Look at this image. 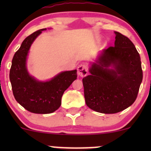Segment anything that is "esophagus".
Wrapping results in <instances>:
<instances>
[{"label": "esophagus", "mask_w": 151, "mask_h": 151, "mask_svg": "<svg viewBox=\"0 0 151 151\" xmlns=\"http://www.w3.org/2000/svg\"><path fill=\"white\" fill-rule=\"evenodd\" d=\"M77 73L80 77H85L88 74V69L85 64H81L77 67Z\"/></svg>", "instance_id": "1"}]
</instances>
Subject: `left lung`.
<instances>
[{
  "label": "left lung",
  "mask_w": 151,
  "mask_h": 151,
  "mask_svg": "<svg viewBox=\"0 0 151 151\" xmlns=\"http://www.w3.org/2000/svg\"><path fill=\"white\" fill-rule=\"evenodd\" d=\"M114 46L104 50L91 74L83 78L86 104L102 114H115L136 101L143 79L139 53L126 36L115 32ZM112 65L114 69L108 67Z\"/></svg>",
  "instance_id": "1"
}]
</instances>
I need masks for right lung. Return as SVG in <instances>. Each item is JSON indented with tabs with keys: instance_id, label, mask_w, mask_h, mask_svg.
Masks as SVG:
<instances>
[{
	"instance_id": "1",
	"label": "right lung",
	"mask_w": 151,
	"mask_h": 151,
	"mask_svg": "<svg viewBox=\"0 0 151 151\" xmlns=\"http://www.w3.org/2000/svg\"><path fill=\"white\" fill-rule=\"evenodd\" d=\"M46 28L27 36L15 53L10 70L12 90L17 101L26 110L35 114H50L61 106L62 96L77 79V70L59 74L49 81H38L30 77L26 69V58L31 45Z\"/></svg>"
}]
</instances>
